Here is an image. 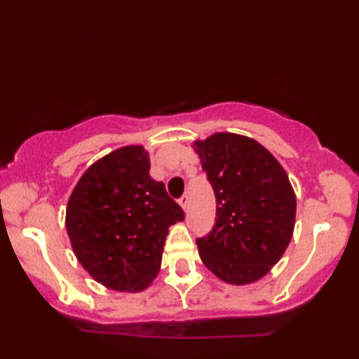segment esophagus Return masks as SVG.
Listing matches in <instances>:
<instances>
[{"instance_id":"1","label":"esophagus","mask_w":359,"mask_h":359,"mask_svg":"<svg viewBox=\"0 0 359 359\" xmlns=\"http://www.w3.org/2000/svg\"><path fill=\"white\" fill-rule=\"evenodd\" d=\"M179 203H180V207L184 208V211H187L188 210V196L187 194H184L180 197V201H179Z\"/></svg>"}]
</instances>
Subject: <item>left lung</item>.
I'll return each instance as SVG.
<instances>
[{
  "label": "left lung",
  "instance_id": "obj_1",
  "mask_svg": "<svg viewBox=\"0 0 359 359\" xmlns=\"http://www.w3.org/2000/svg\"><path fill=\"white\" fill-rule=\"evenodd\" d=\"M193 148L216 196V224L196 241L202 262L226 284L256 282L292 241L296 196L288 175L247 135L216 133Z\"/></svg>",
  "mask_w": 359,
  "mask_h": 359
}]
</instances>
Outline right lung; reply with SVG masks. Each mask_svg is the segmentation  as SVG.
Masks as SVG:
<instances>
[{
  "instance_id": "add662e5",
  "label": "right lung",
  "mask_w": 359,
  "mask_h": 359,
  "mask_svg": "<svg viewBox=\"0 0 359 359\" xmlns=\"http://www.w3.org/2000/svg\"><path fill=\"white\" fill-rule=\"evenodd\" d=\"M149 154L129 144L83 172L67 201L66 230L79 262L116 292L148 288L162 265L168 228L185 219L162 182L149 175Z\"/></svg>"
}]
</instances>
